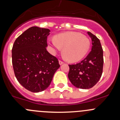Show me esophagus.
<instances>
[{"label": "esophagus", "instance_id": "1", "mask_svg": "<svg viewBox=\"0 0 120 120\" xmlns=\"http://www.w3.org/2000/svg\"><path fill=\"white\" fill-rule=\"evenodd\" d=\"M59 64H60V65H61V64H63L64 63V61H62V60H59Z\"/></svg>", "mask_w": 120, "mask_h": 120}]
</instances>
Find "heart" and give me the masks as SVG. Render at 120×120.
<instances>
[{
    "mask_svg": "<svg viewBox=\"0 0 120 120\" xmlns=\"http://www.w3.org/2000/svg\"><path fill=\"white\" fill-rule=\"evenodd\" d=\"M49 41L54 52L63 48V57L70 62H76L84 57L89 51L90 45L86 36L77 32L60 34Z\"/></svg>",
    "mask_w": 120,
    "mask_h": 120,
    "instance_id": "obj_1",
    "label": "heart"
}]
</instances>
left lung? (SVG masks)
Returning a JSON list of instances; mask_svg holds the SVG:
<instances>
[{"mask_svg": "<svg viewBox=\"0 0 120 120\" xmlns=\"http://www.w3.org/2000/svg\"><path fill=\"white\" fill-rule=\"evenodd\" d=\"M92 40V49L80 63L69 64L68 77L71 83L79 89H89L101 78L103 67V52L100 41L95 35L88 32Z\"/></svg>", "mask_w": 120, "mask_h": 120, "instance_id": "1", "label": "left lung"}]
</instances>
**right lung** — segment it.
<instances>
[{"mask_svg": "<svg viewBox=\"0 0 120 120\" xmlns=\"http://www.w3.org/2000/svg\"><path fill=\"white\" fill-rule=\"evenodd\" d=\"M49 29L32 26L15 39L12 64L19 82L32 92L45 90L60 67L57 58L46 50Z\"/></svg>", "mask_w": 120, "mask_h": 120, "instance_id": "add662e5", "label": "right lung"}]
</instances>
